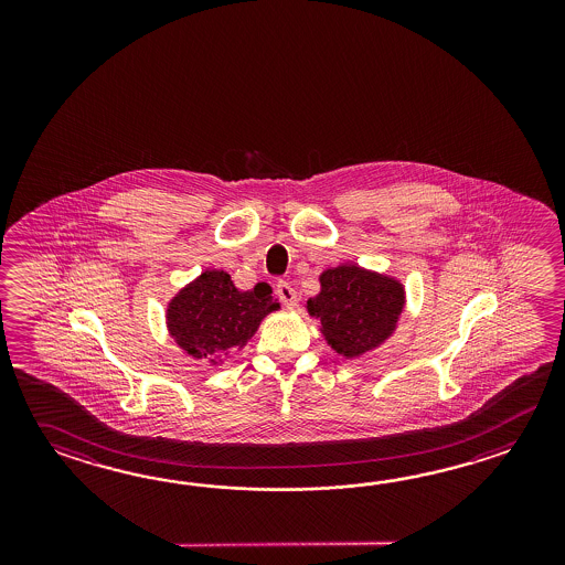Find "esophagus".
<instances>
[{
  "label": "esophagus",
  "mask_w": 565,
  "mask_h": 565,
  "mask_svg": "<svg viewBox=\"0 0 565 565\" xmlns=\"http://www.w3.org/2000/svg\"><path fill=\"white\" fill-rule=\"evenodd\" d=\"M277 295L280 302L288 307V309H292L297 305V290L287 280H278Z\"/></svg>",
  "instance_id": "34e87169"
}]
</instances>
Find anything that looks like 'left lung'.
Wrapping results in <instances>:
<instances>
[{
    "label": "left lung",
    "instance_id": "8db88e82",
    "mask_svg": "<svg viewBox=\"0 0 565 565\" xmlns=\"http://www.w3.org/2000/svg\"><path fill=\"white\" fill-rule=\"evenodd\" d=\"M404 307V288L360 266L343 265L321 275V292L307 309L321 319L323 335L337 353L355 358L394 331Z\"/></svg>",
    "mask_w": 565,
    "mask_h": 565
}]
</instances>
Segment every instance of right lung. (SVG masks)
I'll return each mask as SVG.
<instances>
[{
  "instance_id": "obj_1",
  "label": "right lung",
  "mask_w": 565,
  "mask_h": 565,
  "mask_svg": "<svg viewBox=\"0 0 565 565\" xmlns=\"http://www.w3.org/2000/svg\"><path fill=\"white\" fill-rule=\"evenodd\" d=\"M277 309L270 285L241 292L228 273L205 270L169 302V331L190 355L216 363L244 348L263 317Z\"/></svg>"
}]
</instances>
